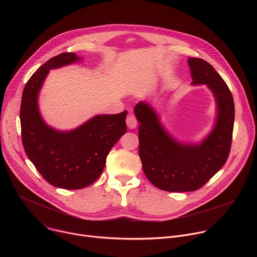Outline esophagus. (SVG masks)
Wrapping results in <instances>:
<instances>
[{"label": "esophagus", "mask_w": 257, "mask_h": 257, "mask_svg": "<svg viewBox=\"0 0 257 257\" xmlns=\"http://www.w3.org/2000/svg\"><path fill=\"white\" fill-rule=\"evenodd\" d=\"M126 124H127L129 129H134L137 126V120H136V118L134 116L129 115L126 118Z\"/></svg>", "instance_id": "34e87169"}]
</instances>
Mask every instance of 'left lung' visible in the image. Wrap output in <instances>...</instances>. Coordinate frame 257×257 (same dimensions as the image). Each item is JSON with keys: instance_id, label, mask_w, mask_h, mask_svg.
Returning <instances> with one entry per match:
<instances>
[{"instance_id": "obj_1", "label": "left lung", "mask_w": 257, "mask_h": 257, "mask_svg": "<svg viewBox=\"0 0 257 257\" xmlns=\"http://www.w3.org/2000/svg\"><path fill=\"white\" fill-rule=\"evenodd\" d=\"M192 85L205 84L212 92L216 117L211 131L197 143L172 136L156 109L139 101L134 114L140 123L139 157L145 176L165 191H195L223 168L228 160L235 119L233 95L218 73L206 61L189 58Z\"/></svg>"}]
</instances>
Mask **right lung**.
I'll return each instance as SVG.
<instances>
[{"instance_id":"1","label":"right lung","mask_w":257,"mask_h":257,"mask_svg":"<svg viewBox=\"0 0 257 257\" xmlns=\"http://www.w3.org/2000/svg\"><path fill=\"white\" fill-rule=\"evenodd\" d=\"M74 53L60 54L36 70L21 99L20 123L24 151L51 185L81 189L100 176L106 157L127 131V111L96 115L79 127L61 131L48 125L39 108V94L50 70L81 61Z\"/></svg>"}]
</instances>
